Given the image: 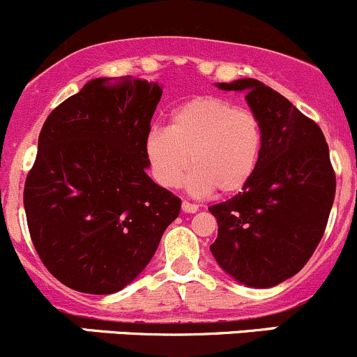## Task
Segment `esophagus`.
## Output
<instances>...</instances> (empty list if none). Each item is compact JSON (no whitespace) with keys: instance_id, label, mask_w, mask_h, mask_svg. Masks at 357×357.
Wrapping results in <instances>:
<instances>
[{"instance_id":"obj_1","label":"esophagus","mask_w":357,"mask_h":357,"mask_svg":"<svg viewBox=\"0 0 357 357\" xmlns=\"http://www.w3.org/2000/svg\"><path fill=\"white\" fill-rule=\"evenodd\" d=\"M183 212H186V213H195L198 210V205L197 204H190V202H186V200H183Z\"/></svg>"}]
</instances>
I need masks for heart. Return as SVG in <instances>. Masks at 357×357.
I'll return each instance as SVG.
<instances>
[{
    "instance_id": "b5f03b06",
    "label": "heart",
    "mask_w": 357,
    "mask_h": 357,
    "mask_svg": "<svg viewBox=\"0 0 357 357\" xmlns=\"http://www.w3.org/2000/svg\"><path fill=\"white\" fill-rule=\"evenodd\" d=\"M265 131L253 111L226 97H197L172 112L169 126H153L145 138L153 179L164 188L183 183L193 193L232 195L253 178L264 150Z\"/></svg>"
}]
</instances>
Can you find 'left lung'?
I'll list each match as a JSON object with an SVG mask.
<instances>
[{
    "label": "left lung",
    "instance_id": "8db88e82",
    "mask_svg": "<svg viewBox=\"0 0 357 357\" xmlns=\"http://www.w3.org/2000/svg\"><path fill=\"white\" fill-rule=\"evenodd\" d=\"M217 87L246 90L265 142L243 191L208 207L219 226L210 251L241 284L277 286L305 267L324 238L335 198L328 145L313 119L261 82L243 78Z\"/></svg>",
    "mask_w": 357,
    "mask_h": 357
}]
</instances>
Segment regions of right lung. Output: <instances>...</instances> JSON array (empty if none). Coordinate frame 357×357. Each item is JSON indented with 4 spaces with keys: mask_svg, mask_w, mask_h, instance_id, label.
<instances>
[{
    "mask_svg": "<svg viewBox=\"0 0 357 357\" xmlns=\"http://www.w3.org/2000/svg\"><path fill=\"white\" fill-rule=\"evenodd\" d=\"M162 89L96 78L54 107L24 188L33 248L52 275L87 294L128 286L181 200L149 178L145 138Z\"/></svg>",
    "mask_w": 357,
    "mask_h": 357,
    "instance_id": "add662e5",
    "label": "right lung"
}]
</instances>
